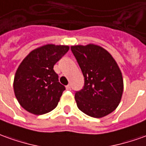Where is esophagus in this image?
<instances>
[{
    "instance_id": "34e87169",
    "label": "esophagus",
    "mask_w": 146,
    "mask_h": 146,
    "mask_svg": "<svg viewBox=\"0 0 146 146\" xmlns=\"http://www.w3.org/2000/svg\"><path fill=\"white\" fill-rule=\"evenodd\" d=\"M66 89H67V90H70V89H71V85H70V84H68V85L66 86Z\"/></svg>"
}]
</instances>
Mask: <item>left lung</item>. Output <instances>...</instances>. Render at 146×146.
<instances>
[{
    "mask_svg": "<svg viewBox=\"0 0 146 146\" xmlns=\"http://www.w3.org/2000/svg\"><path fill=\"white\" fill-rule=\"evenodd\" d=\"M71 50L84 77L83 88L75 93L80 111L93 118H102L119 106L123 92V79L118 64L110 53L100 46H72Z\"/></svg>",
    "mask_w": 146,
    "mask_h": 146,
    "instance_id": "obj_1",
    "label": "left lung"
}]
</instances>
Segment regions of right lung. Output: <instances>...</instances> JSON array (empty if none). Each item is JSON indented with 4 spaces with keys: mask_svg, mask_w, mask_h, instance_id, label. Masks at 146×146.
Masks as SVG:
<instances>
[{
    "mask_svg": "<svg viewBox=\"0 0 146 146\" xmlns=\"http://www.w3.org/2000/svg\"><path fill=\"white\" fill-rule=\"evenodd\" d=\"M69 49L68 46L44 45L22 61L15 74L13 88L23 108L38 115L57 107L66 88L58 81L54 66Z\"/></svg>",
    "mask_w": 146,
    "mask_h": 146,
    "instance_id": "obj_1",
    "label": "right lung"
}]
</instances>
